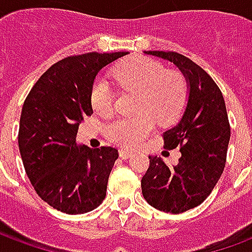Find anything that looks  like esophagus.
<instances>
[{
    "label": "esophagus",
    "mask_w": 252,
    "mask_h": 252,
    "mask_svg": "<svg viewBox=\"0 0 252 252\" xmlns=\"http://www.w3.org/2000/svg\"><path fill=\"white\" fill-rule=\"evenodd\" d=\"M119 154H120L121 159H128L132 157V151H129V150H120Z\"/></svg>",
    "instance_id": "obj_1"
}]
</instances>
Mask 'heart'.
I'll use <instances>...</instances> for the list:
<instances>
[{"instance_id": "obj_1", "label": "heart", "mask_w": 252, "mask_h": 252, "mask_svg": "<svg viewBox=\"0 0 252 252\" xmlns=\"http://www.w3.org/2000/svg\"><path fill=\"white\" fill-rule=\"evenodd\" d=\"M116 81L121 88L136 93L133 110L137 115L120 117L106 126L110 142L123 147H135L151 135L154 117L167 124L184 109L188 98V82L177 70H166L162 63L146 57L126 59L115 68ZM92 105L98 113H109L113 108V92L104 78L92 88Z\"/></svg>"}]
</instances>
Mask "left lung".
Returning <instances> with one entry per match:
<instances>
[{
	"label": "left lung",
	"instance_id": "obj_1",
	"mask_svg": "<svg viewBox=\"0 0 252 252\" xmlns=\"http://www.w3.org/2000/svg\"><path fill=\"white\" fill-rule=\"evenodd\" d=\"M146 54L174 63L189 89L180 121L163 133L164 147H181L178 163L167 166L162 158L148 157L150 167L142 178L144 200L177 215L200 205L216 186L225 166L231 128L224 97L204 68L178 52Z\"/></svg>",
	"mask_w": 252,
	"mask_h": 252
}]
</instances>
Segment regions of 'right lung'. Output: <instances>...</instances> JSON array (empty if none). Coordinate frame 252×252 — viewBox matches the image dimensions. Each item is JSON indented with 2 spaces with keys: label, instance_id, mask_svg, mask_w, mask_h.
Returning a JSON list of instances; mask_svg holds the SVG:
<instances>
[{
  "label": "right lung",
  "instance_id": "1",
  "mask_svg": "<svg viewBox=\"0 0 252 252\" xmlns=\"http://www.w3.org/2000/svg\"><path fill=\"white\" fill-rule=\"evenodd\" d=\"M128 52L64 58L31 89L21 110L19 148L25 173L41 200L67 215L95 209L106 195L113 147L78 146L83 117L92 116V88L99 70Z\"/></svg>",
  "mask_w": 252,
  "mask_h": 252
}]
</instances>
